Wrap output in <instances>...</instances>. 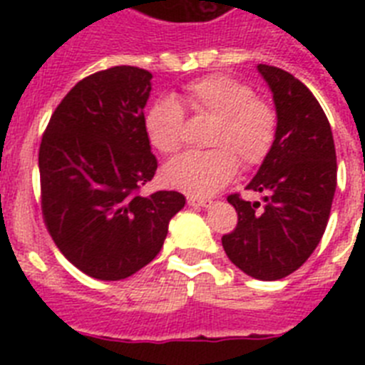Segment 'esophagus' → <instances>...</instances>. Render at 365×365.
I'll return each mask as SVG.
<instances>
[{
    "label": "esophagus",
    "instance_id": "1",
    "mask_svg": "<svg viewBox=\"0 0 365 365\" xmlns=\"http://www.w3.org/2000/svg\"><path fill=\"white\" fill-rule=\"evenodd\" d=\"M188 205L193 206V208H208V206H212V201L210 199H201L188 195Z\"/></svg>",
    "mask_w": 365,
    "mask_h": 365
}]
</instances>
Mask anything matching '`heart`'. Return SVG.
Instances as JSON below:
<instances>
[{
  "label": "heart",
  "instance_id": "heart-1",
  "mask_svg": "<svg viewBox=\"0 0 365 365\" xmlns=\"http://www.w3.org/2000/svg\"><path fill=\"white\" fill-rule=\"evenodd\" d=\"M188 108L197 115H212L206 151H188L164 166V182L192 195H212L237 172V159L247 168L267 159L276 140L278 118L263 100L254 98L247 83L228 74H208L185 87ZM148 140L164 155L182 144L185 111L172 96L157 98L144 115Z\"/></svg>",
  "mask_w": 365,
  "mask_h": 365
}]
</instances>
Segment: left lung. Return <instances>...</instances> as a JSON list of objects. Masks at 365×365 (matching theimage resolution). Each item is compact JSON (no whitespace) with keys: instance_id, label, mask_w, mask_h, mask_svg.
<instances>
[{"instance_id":"8db88e82","label":"left lung","mask_w":365,"mask_h":365,"mask_svg":"<svg viewBox=\"0 0 365 365\" xmlns=\"http://www.w3.org/2000/svg\"><path fill=\"white\" fill-rule=\"evenodd\" d=\"M257 73L272 93L278 131L247 185L263 195V205L228 197L237 227L222 235V248L245 274L276 282L298 270L320 243L336 190V151L324 109L307 87L278 67L259 63Z\"/></svg>"}]
</instances>
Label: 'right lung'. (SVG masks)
I'll list each match as a JSON object with an SVG mask.
<instances>
[{"label":"right lung","mask_w":365,"mask_h":365,"mask_svg":"<svg viewBox=\"0 0 365 365\" xmlns=\"http://www.w3.org/2000/svg\"><path fill=\"white\" fill-rule=\"evenodd\" d=\"M151 73L131 66L100 71L60 102L41 138V212L60 252L102 282L133 276L160 252L179 192L138 188L157 159L144 130Z\"/></svg>","instance_id":"right-lung-1"}]
</instances>
